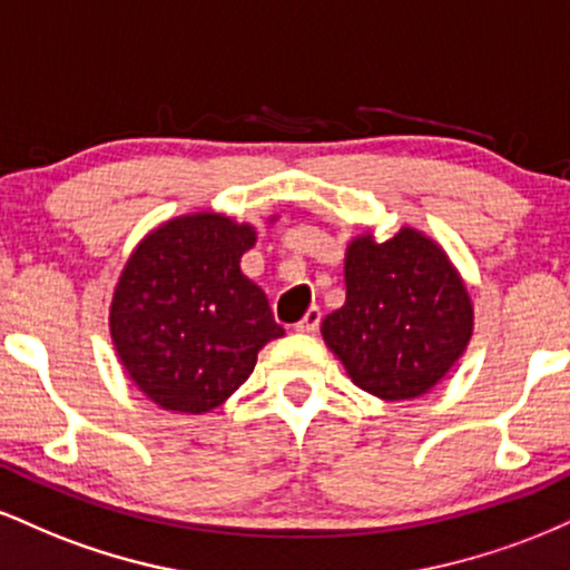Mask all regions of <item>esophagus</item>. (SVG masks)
I'll return each instance as SVG.
<instances>
[{
	"label": "esophagus",
	"mask_w": 570,
	"mask_h": 570,
	"mask_svg": "<svg viewBox=\"0 0 570 570\" xmlns=\"http://www.w3.org/2000/svg\"><path fill=\"white\" fill-rule=\"evenodd\" d=\"M318 324H322V311L313 305V307H307L305 316L299 318L297 324H294V330H297V332H316Z\"/></svg>",
	"instance_id": "34e87169"
}]
</instances>
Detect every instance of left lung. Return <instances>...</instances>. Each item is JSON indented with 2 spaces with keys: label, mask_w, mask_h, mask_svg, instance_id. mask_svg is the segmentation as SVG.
Masks as SVG:
<instances>
[{
  "label": "left lung",
  "mask_w": 570,
  "mask_h": 570,
  "mask_svg": "<svg viewBox=\"0 0 570 570\" xmlns=\"http://www.w3.org/2000/svg\"><path fill=\"white\" fill-rule=\"evenodd\" d=\"M345 289L322 335L351 381L389 402L426 394L472 337L466 286L442 248L410 227L385 244L353 240Z\"/></svg>",
  "instance_id": "obj_1"
}]
</instances>
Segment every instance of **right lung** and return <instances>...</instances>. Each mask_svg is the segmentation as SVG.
<instances>
[{
    "label": "right lung",
    "instance_id": "1",
    "mask_svg": "<svg viewBox=\"0 0 570 570\" xmlns=\"http://www.w3.org/2000/svg\"><path fill=\"white\" fill-rule=\"evenodd\" d=\"M254 230L195 214L141 240L115 289L112 340L130 381L176 412L219 407L284 330L265 292L240 273Z\"/></svg>",
    "mask_w": 570,
    "mask_h": 570
}]
</instances>
